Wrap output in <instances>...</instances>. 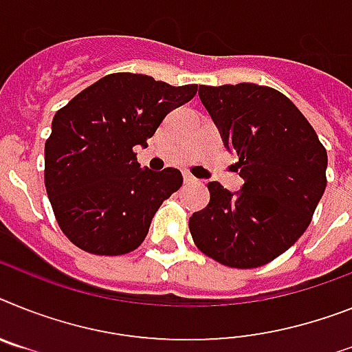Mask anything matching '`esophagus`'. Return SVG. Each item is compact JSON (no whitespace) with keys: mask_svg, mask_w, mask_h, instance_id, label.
<instances>
[{"mask_svg":"<svg viewBox=\"0 0 352 352\" xmlns=\"http://www.w3.org/2000/svg\"><path fill=\"white\" fill-rule=\"evenodd\" d=\"M184 182H186V184H193V182H197V179H195V177L191 175V173H188V171H186V173H184Z\"/></svg>","mask_w":352,"mask_h":352,"instance_id":"1","label":"esophagus"}]
</instances>
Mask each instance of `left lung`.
Instances as JSON below:
<instances>
[{"instance_id": "obj_1", "label": "left lung", "mask_w": 352, "mask_h": 352, "mask_svg": "<svg viewBox=\"0 0 352 352\" xmlns=\"http://www.w3.org/2000/svg\"><path fill=\"white\" fill-rule=\"evenodd\" d=\"M199 96L243 186L209 182L211 200L190 218L195 245L232 268L267 265L308 229L326 190L327 152L290 98L267 85H200Z\"/></svg>"}]
</instances>
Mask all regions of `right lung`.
<instances>
[{
  "mask_svg": "<svg viewBox=\"0 0 352 352\" xmlns=\"http://www.w3.org/2000/svg\"><path fill=\"white\" fill-rule=\"evenodd\" d=\"M197 89L112 73L57 111L44 144V184L71 243L98 256H120L143 243L155 211L182 186V173L141 168L134 146H148L168 112Z\"/></svg>",
  "mask_w": 352,
  "mask_h": 352,
  "instance_id": "add662e5",
  "label": "right lung"
}]
</instances>
